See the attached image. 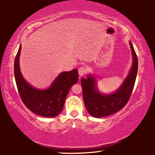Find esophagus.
<instances>
[{
  "label": "esophagus",
  "instance_id": "obj_1",
  "mask_svg": "<svg viewBox=\"0 0 155 155\" xmlns=\"http://www.w3.org/2000/svg\"><path fill=\"white\" fill-rule=\"evenodd\" d=\"M87 71V68L84 67H81L79 68H78V74H79L81 77V76H83L86 74Z\"/></svg>",
  "mask_w": 155,
  "mask_h": 155
}]
</instances>
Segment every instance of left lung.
Segmentation results:
<instances>
[{
    "mask_svg": "<svg viewBox=\"0 0 155 155\" xmlns=\"http://www.w3.org/2000/svg\"><path fill=\"white\" fill-rule=\"evenodd\" d=\"M130 45L133 57L132 68L122 86L114 93L106 95L101 94L97 90L95 79L92 76H88L87 79L81 78L84 103L91 116L101 118L114 114L121 110L129 100L135 83L138 70L137 56L130 42Z\"/></svg>",
    "mask_w": 155,
    "mask_h": 155,
    "instance_id": "1",
    "label": "left lung"
}]
</instances>
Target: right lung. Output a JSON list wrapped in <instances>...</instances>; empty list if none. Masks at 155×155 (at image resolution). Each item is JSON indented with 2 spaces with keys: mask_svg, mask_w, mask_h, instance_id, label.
Here are the masks:
<instances>
[{
  "mask_svg": "<svg viewBox=\"0 0 155 155\" xmlns=\"http://www.w3.org/2000/svg\"><path fill=\"white\" fill-rule=\"evenodd\" d=\"M21 51L20 46L15 60L14 72L16 87L23 103L39 116L48 118L57 116L62 110L70 88L78 82L77 69L62 72L47 90L36 89L25 81L21 74L19 68Z\"/></svg>",
  "mask_w": 155,
  "mask_h": 155,
  "instance_id": "obj_1",
  "label": "right lung"
}]
</instances>
